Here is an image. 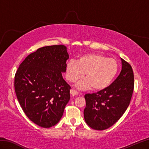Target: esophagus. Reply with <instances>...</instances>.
Here are the masks:
<instances>
[{"instance_id":"esophagus-1","label":"esophagus","mask_w":149,"mask_h":149,"mask_svg":"<svg viewBox=\"0 0 149 149\" xmlns=\"http://www.w3.org/2000/svg\"><path fill=\"white\" fill-rule=\"evenodd\" d=\"M70 94L72 95V96L77 95L78 94V93L76 91L74 90H73V89H71V90H70Z\"/></svg>"}]
</instances>
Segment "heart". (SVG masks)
I'll return each instance as SVG.
<instances>
[{"mask_svg":"<svg viewBox=\"0 0 149 149\" xmlns=\"http://www.w3.org/2000/svg\"><path fill=\"white\" fill-rule=\"evenodd\" d=\"M118 63L115 59L109 58L99 53H88L77 60H70L66 65L65 75L68 81L82 78L85 73L86 79L75 84L79 90L92 87L94 91H102L108 88L118 72Z\"/></svg>","mask_w":149,"mask_h":149,"instance_id":"b5f03b06","label":"heart"}]
</instances>
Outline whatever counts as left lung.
<instances>
[{
    "label": "left lung",
    "mask_w": 149,
    "mask_h": 149,
    "mask_svg": "<svg viewBox=\"0 0 149 149\" xmlns=\"http://www.w3.org/2000/svg\"><path fill=\"white\" fill-rule=\"evenodd\" d=\"M122 70L106 90L84 95L85 122L91 128L102 131L111 127L121 118L130 104L134 89L131 66L121 58Z\"/></svg>",
    "instance_id": "8db88e82"
}]
</instances>
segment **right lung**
<instances>
[{"mask_svg":"<svg viewBox=\"0 0 149 149\" xmlns=\"http://www.w3.org/2000/svg\"><path fill=\"white\" fill-rule=\"evenodd\" d=\"M69 55L65 45L43 47L31 53L19 66L15 90L26 116L49 128L59 122L70 99V86L63 79Z\"/></svg>","mask_w":149,"mask_h":149,"instance_id":"add662e5","label":"right lung"}]
</instances>
